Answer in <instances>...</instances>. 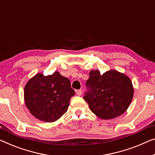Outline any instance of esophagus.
<instances>
[{"mask_svg": "<svg viewBox=\"0 0 155 155\" xmlns=\"http://www.w3.org/2000/svg\"><path fill=\"white\" fill-rule=\"evenodd\" d=\"M76 94H77L78 96H81L82 94V91L81 90H77V91H76Z\"/></svg>", "mask_w": 155, "mask_h": 155, "instance_id": "1", "label": "esophagus"}]
</instances>
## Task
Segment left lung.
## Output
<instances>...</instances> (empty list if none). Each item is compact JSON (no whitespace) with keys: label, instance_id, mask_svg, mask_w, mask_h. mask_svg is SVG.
Returning a JSON list of instances; mask_svg holds the SVG:
<instances>
[{"label":"left lung","instance_id":"1","mask_svg":"<svg viewBox=\"0 0 155 155\" xmlns=\"http://www.w3.org/2000/svg\"><path fill=\"white\" fill-rule=\"evenodd\" d=\"M87 91L84 99L90 109L103 120L113 119L123 114L134 96L131 81L116 70H109L101 75L99 70H92L86 81Z\"/></svg>","mask_w":155,"mask_h":155}]
</instances>
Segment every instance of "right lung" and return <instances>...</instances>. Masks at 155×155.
<instances>
[{
  "mask_svg": "<svg viewBox=\"0 0 155 155\" xmlns=\"http://www.w3.org/2000/svg\"><path fill=\"white\" fill-rule=\"evenodd\" d=\"M74 94L70 81L58 71L48 76L37 74L24 88L25 104L30 113L47 122L56 121L65 114Z\"/></svg>",
  "mask_w": 155,
  "mask_h": 155,
  "instance_id": "right-lung-1",
  "label": "right lung"
}]
</instances>
